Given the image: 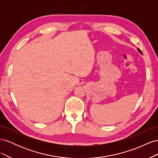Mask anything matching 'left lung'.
I'll return each instance as SVG.
<instances>
[{"label":"left lung","mask_w":158,"mask_h":158,"mask_svg":"<svg viewBox=\"0 0 158 158\" xmlns=\"http://www.w3.org/2000/svg\"><path fill=\"white\" fill-rule=\"evenodd\" d=\"M137 50H138V52H140V54H142V51H140V49H137Z\"/></svg>","instance_id":"left-lung-1"}]
</instances>
